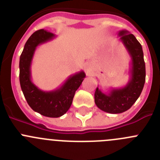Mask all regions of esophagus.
<instances>
[{
	"label": "esophagus",
	"instance_id": "obj_1",
	"mask_svg": "<svg viewBox=\"0 0 160 160\" xmlns=\"http://www.w3.org/2000/svg\"><path fill=\"white\" fill-rule=\"evenodd\" d=\"M85 70H86V71H87V73H90V72L91 71V65H90V63H87L86 67H85Z\"/></svg>",
	"mask_w": 160,
	"mask_h": 160
}]
</instances>
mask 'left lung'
Segmentation results:
<instances>
[{"instance_id":"left-lung-1","label":"left lung","mask_w":160,"mask_h":160,"mask_svg":"<svg viewBox=\"0 0 160 160\" xmlns=\"http://www.w3.org/2000/svg\"><path fill=\"white\" fill-rule=\"evenodd\" d=\"M118 35L131 58L129 81L125 87L113 88L108 94L103 93L98 87L94 93L96 106L102 111L111 114H119L131 108L140 95L146 78L141 44L128 30H120Z\"/></svg>"}]
</instances>
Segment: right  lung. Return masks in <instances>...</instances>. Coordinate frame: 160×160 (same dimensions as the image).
Returning <instances> with one entry per match:
<instances>
[{
  "label": "right lung",
  "mask_w": 160,
  "mask_h": 160,
  "mask_svg": "<svg viewBox=\"0 0 160 160\" xmlns=\"http://www.w3.org/2000/svg\"><path fill=\"white\" fill-rule=\"evenodd\" d=\"M55 37L45 29L33 32L24 46L19 62L20 84L28 104L34 111L49 118H58L67 112L76 90L86 77L84 71L78 72L68 78L59 88L51 91H43L32 82L30 68L36 48Z\"/></svg>",
  "instance_id": "1"
}]
</instances>
